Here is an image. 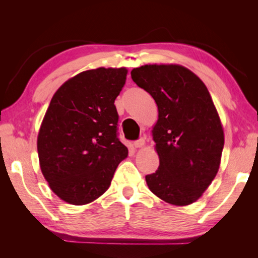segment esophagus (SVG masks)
Returning <instances> with one entry per match:
<instances>
[{
  "label": "esophagus",
  "instance_id": "obj_1",
  "mask_svg": "<svg viewBox=\"0 0 258 258\" xmlns=\"http://www.w3.org/2000/svg\"><path fill=\"white\" fill-rule=\"evenodd\" d=\"M144 144H145V142H144V139H139V140H137V141H135V142H134V146H135L136 148L142 147Z\"/></svg>",
  "mask_w": 258,
  "mask_h": 258
}]
</instances>
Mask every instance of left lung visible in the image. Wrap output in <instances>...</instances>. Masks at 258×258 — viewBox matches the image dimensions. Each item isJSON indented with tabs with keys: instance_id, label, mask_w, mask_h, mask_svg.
Listing matches in <instances>:
<instances>
[{
	"instance_id": "left-lung-1",
	"label": "left lung",
	"mask_w": 258,
	"mask_h": 258,
	"mask_svg": "<svg viewBox=\"0 0 258 258\" xmlns=\"http://www.w3.org/2000/svg\"><path fill=\"white\" fill-rule=\"evenodd\" d=\"M131 79L154 98L158 121L153 139L159 167L145 176L156 196L174 206L198 200L220 168L224 131L206 85L181 66L134 69Z\"/></svg>"
}]
</instances>
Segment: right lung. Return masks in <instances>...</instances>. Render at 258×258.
I'll list each match as a JSON object with an SVG mask.
<instances>
[{"instance_id": "1", "label": "right lung", "mask_w": 258, "mask_h": 258, "mask_svg": "<svg viewBox=\"0 0 258 258\" xmlns=\"http://www.w3.org/2000/svg\"><path fill=\"white\" fill-rule=\"evenodd\" d=\"M127 72L124 68L82 72L50 101L37 137L38 159L51 190L70 205H87L103 195L127 157L114 104Z\"/></svg>"}]
</instances>
